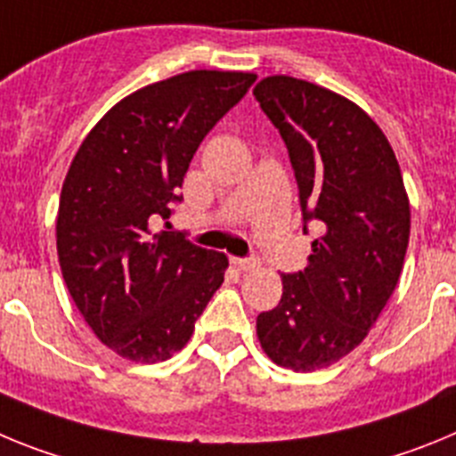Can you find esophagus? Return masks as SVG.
I'll return each mask as SVG.
<instances>
[{
    "label": "esophagus",
    "instance_id": "1",
    "mask_svg": "<svg viewBox=\"0 0 456 456\" xmlns=\"http://www.w3.org/2000/svg\"><path fill=\"white\" fill-rule=\"evenodd\" d=\"M232 265H235L240 272H253L257 267L256 257H232Z\"/></svg>",
    "mask_w": 456,
    "mask_h": 456
}]
</instances>
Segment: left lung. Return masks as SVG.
Returning a JSON list of instances; mask_svg holds the SVG:
<instances>
[{
  "label": "left lung",
  "instance_id": "obj_1",
  "mask_svg": "<svg viewBox=\"0 0 456 456\" xmlns=\"http://www.w3.org/2000/svg\"><path fill=\"white\" fill-rule=\"evenodd\" d=\"M288 146L304 232L315 221L308 267L283 273L278 305L257 315V338L281 368L313 372L365 340L400 281L411 209L384 132L338 93L304 79L253 88Z\"/></svg>",
  "mask_w": 456,
  "mask_h": 456
}]
</instances>
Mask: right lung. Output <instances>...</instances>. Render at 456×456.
<instances>
[{
    "mask_svg": "<svg viewBox=\"0 0 456 456\" xmlns=\"http://www.w3.org/2000/svg\"><path fill=\"white\" fill-rule=\"evenodd\" d=\"M256 75L191 70L109 109L68 168L56 251L72 301L123 358L159 363L180 352L228 257L178 231L152 232L183 200L184 173Z\"/></svg>",
    "mask_w": 456,
    "mask_h": 456,
    "instance_id": "1",
    "label": "right lung"
}]
</instances>
